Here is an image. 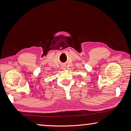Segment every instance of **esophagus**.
Returning <instances> with one entry per match:
<instances>
[{
  "mask_svg": "<svg viewBox=\"0 0 131 131\" xmlns=\"http://www.w3.org/2000/svg\"><path fill=\"white\" fill-rule=\"evenodd\" d=\"M62 69H66V65H62L61 66Z\"/></svg>",
  "mask_w": 131,
  "mask_h": 131,
  "instance_id": "34e87169",
  "label": "esophagus"
}]
</instances>
